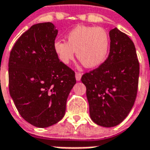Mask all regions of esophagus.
I'll list each match as a JSON object with an SVG mask.
<instances>
[{"mask_svg": "<svg viewBox=\"0 0 150 150\" xmlns=\"http://www.w3.org/2000/svg\"><path fill=\"white\" fill-rule=\"evenodd\" d=\"M81 78H82V75H81V73L79 72H76L75 73V79L77 81H80L81 80Z\"/></svg>", "mask_w": 150, "mask_h": 150, "instance_id": "obj_1", "label": "esophagus"}]
</instances>
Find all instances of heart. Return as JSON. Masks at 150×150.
Wrapping results in <instances>:
<instances>
[{
	"mask_svg": "<svg viewBox=\"0 0 150 150\" xmlns=\"http://www.w3.org/2000/svg\"><path fill=\"white\" fill-rule=\"evenodd\" d=\"M67 42L57 40L54 50L62 63L72 61L75 52L78 59L86 68H95L106 60L109 52V36L100 27L77 25L67 34Z\"/></svg>",
	"mask_w": 150,
	"mask_h": 150,
	"instance_id": "b5f03b06",
	"label": "heart"
}]
</instances>
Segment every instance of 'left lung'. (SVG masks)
I'll use <instances>...</instances> for the list:
<instances>
[{
	"instance_id": "1",
	"label": "left lung",
	"mask_w": 150,
	"mask_h": 150,
	"mask_svg": "<svg viewBox=\"0 0 150 150\" xmlns=\"http://www.w3.org/2000/svg\"><path fill=\"white\" fill-rule=\"evenodd\" d=\"M110 46L107 60L82 75L92 121L110 128L125 120L137 95L139 63L135 45L117 28L109 33Z\"/></svg>"
}]
</instances>
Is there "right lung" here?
Segmentation results:
<instances>
[{
	"mask_svg": "<svg viewBox=\"0 0 150 150\" xmlns=\"http://www.w3.org/2000/svg\"><path fill=\"white\" fill-rule=\"evenodd\" d=\"M57 29L51 22L33 25L16 41L8 62L9 92L20 115L47 128L64 116L75 72L54 50Z\"/></svg>",
	"mask_w": 150,
	"mask_h": 150,
	"instance_id": "right-lung-1",
	"label": "right lung"
}]
</instances>
